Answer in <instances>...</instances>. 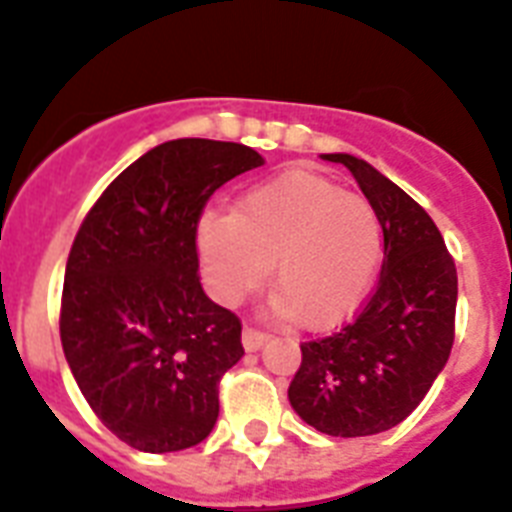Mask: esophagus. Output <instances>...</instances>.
<instances>
[{"instance_id":"1","label":"esophagus","mask_w":512,"mask_h":512,"mask_svg":"<svg viewBox=\"0 0 512 512\" xmlns=\"http://www.w3.org/2000/svg\"><path fill=\"white\" fill-rule=\"evenodd\" d=\"M265 342H268V334H265V331H260V328H252V326H244V331H242L244 350L255 352V350H260Z\"/></svg>"}]
</instances>
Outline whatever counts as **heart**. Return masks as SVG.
<instances>
[{
	"instance_id": "1",
	"label": "heart",
	"mask_w": 512,
	"mask_h": 512,
	"mask_svg": "<svg viewBox=\"0 0 512 512\" xmlns=\"http://www.w3.org/2000/svg\"><path fill=\"white\" fill-rule=\"evenodd\" d=\"M197 252L220 302H242L270 268L278 313L326 328L371 294L384 260V228L368 199L310 170H289L242 194L234 213L202 215Z\"/></svg>"
}]
</instances>
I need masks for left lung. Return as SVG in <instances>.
<instances>
[{
  "label": "left lung",
  "instance_id": "obj_1",
  "mask_svg": "<svg viewBox=\"0 0 512 512\" xmlns=\"http://www.w3.org/2000/svg\"><path fill=\"white\" fill-rule=\"evenodd\" d=\"M323 160L342 162L381 218L384 263L355 321L302 342L289 402L321 434L371 436L405 421L447 365L458 270L434 220L400 186L352 155Z\"/></svg>",
  "mask_w": 512,
  "mask_h": 512
}]
</instances>
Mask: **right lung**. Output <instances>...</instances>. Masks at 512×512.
I'll return each mask as SVG.
<instances>
[{
  "instance_id": "1",
  "label": "right lung",
  "mask_w": 512,
  "mask_h": 512,
  "mask_svg": "<svg viewBox=\"0 0 512 512\" xmlns=\"http://www.w3.org/2000/svg\"><path fill=\"white\" fill-rule=\"evenodd\" d=\"M263 162L234 141H165L78 228L62 352L99 421L134 450H186L218 421L220 378L244 355L242 323L199 284L197 223L215 189Z\"/></svg>"
}]
</instances>
